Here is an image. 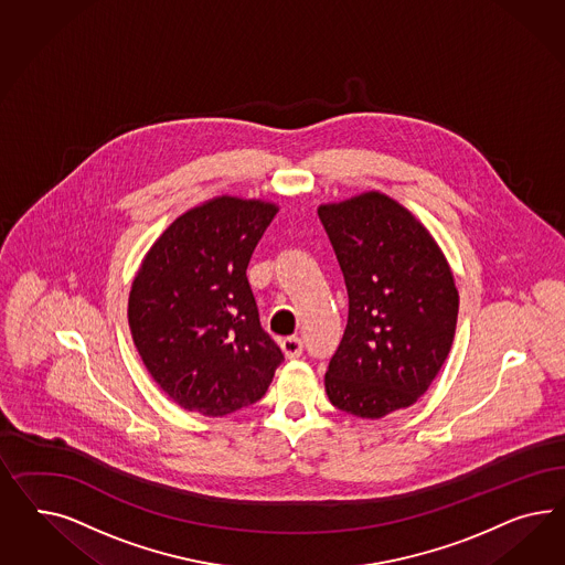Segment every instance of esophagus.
<instances>
[{
    "mask_svg": "<svg viewBox=\"0 0 565 565\" xmlns=\"http://www.w3.org/2000/svg\"><path fill=\"white\" fill-rule=\"evenodd\" d=\"M279 348H281V352H284V356L286 359H300V354H302V342L298 340V338H288V340H284V342L279 343Z\"/></svg>",
    "mask_w": 565,
    "mask_h": 565,
    "instance_id": "34e87169",
    "label": "esophagus"
}]
</instances>
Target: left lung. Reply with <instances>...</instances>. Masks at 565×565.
<instances>
[{
  "label": "left lung",
  "mask_w": 565,
  "mask_h": 565,
  "mask_svg": "<svg viewBox=\"0 0 565 565\" xmlns=\"http://www.w3.org/2000/svg\"><path fill=\"white\" fill-rule=\"evenodd\" d=\"M317 211L348 290V326L326 373L329 402L371 420L404 411L454 343L460 296L451 267L427 227L379 190Z\"/></svg>",
  "instance_id": "1"
}]
</instances>
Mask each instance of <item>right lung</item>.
<instances>
[{
	"instance_id": "1",
	"label": "right lung",
	"mask_w": 565,
	"mask_h": 565,
	"mask_svg": "<svg viewBox=\"0 0 565 565\" xmlns=\"http://www.w3.org/2000/svg\"><path fill=\"white\" fill-rule=\"evenodd\" d=\"M279 206L213 196L166 227L128 296V326L157 385L189 412L225 416L260 399L284 360L263 331L246 267Z\"/></svg>"
}]
</instances>
